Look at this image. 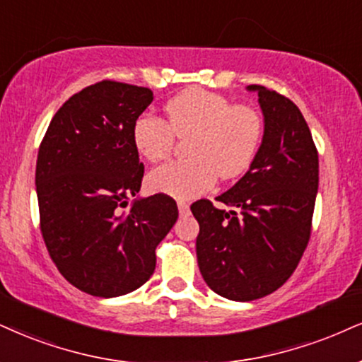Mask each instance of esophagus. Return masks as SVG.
<instances>
[{
  "label": "esophagus",
  "mask_w": 362,
  "mask_h": 362,
  "mask_svg": "<svg viewBox=\"0 0 362 362\" xmlns=\"http://www.w3.org/2000/svg\"><path fill=\"white\" fill-rule=\"evenodd\" d=\"M177 209H180V215L181 216H185V215H188L189 213V204L186 203V202H177Z\"/></svg>",
  "instance_id": "1"
}]
</instances>
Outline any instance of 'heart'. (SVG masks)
Instances as JSON below:
<instances>
[{"label": "heart", "mask_w": 362, "mask_h": 362, "mask_svg": "<svg viewBox=\"0 0 362 362\" xmlns=\"http://www.w3.org/2000/svg\"><path fill=\"white\" fill-rule=\"evenodd\" d=\"M166 120L146 114L134 122L132 141L146 160L171 153L176 137H188V158L173 159L154 168L147 185L158 193L193 198L215 181L233 180L253 163L263 139L260 112L233 104L221 93L191 88L164 105Z\"/></svg>", "instance_id": "b5f03b06"}]
</instances>
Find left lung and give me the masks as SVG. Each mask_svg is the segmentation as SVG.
Instances as JSON below:
<instances>
[{
  "mask_svg": "<svg viewBox=\"0 0 362 362\" xmlns=\"http://www.w3.org/2000/svg\"><path fill=\"white\" fill-rule=\"evenodd\" d=\"M265 131L247 174L216 202L191 204L199 223L198 265L218 296L250 302L290 279L310 240L319 188V153L304 115L292 100L262 86Z\"/></svg>",
  "mask_w": 362,
  "mask_h": 362,
  "instance_id": "obj_1",
  "label": "left lung"
}]
</instances>
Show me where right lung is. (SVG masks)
Listing matches in <instances>:
<instances>
[{"label":"right lung","instance_id":"right-lung-1","mask_svg":"<svg viewBox=\"0 0 362 362\" xmlns=\"http://www.w3.org/2000/svg\"><path fill=\"white\" fill-rule=\"evenodd\" d=\"M153 90L102 80L70 97L38 149L40 230L58 272L93 297L139 288L156 269V247L177 220L171 196L139 193L144 164L134 122Z\"/></svg>","mask_w":362,"mask_h":362}]
</instances>
